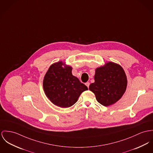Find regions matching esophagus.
<instances>
[{"label":"esophagus","instance_id":"obj_1","mask_svg":"<svg viewBox=\"0 0 153 153\" xmlns=\"http://www.w3.org/2000/svg\"><path fill=\"white\" fill-rule=\"evenodd\" d=\"M85 85H86V86H87V87H88H88H89V85H90V82H85Z\"/></svg>","mask_w":153,"mask_h":153}]
</instances>
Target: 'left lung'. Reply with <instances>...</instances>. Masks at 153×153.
Listing matches in <instances>:
<instances>
[{
	"mask_svg": "<svg viewBox=\"0 0 153 153\" xmlns=\"http://www.w3.org/2000/svg\"><path fill=\"white\" fill-rule=\"evenodd\" d=\"M93 83L89 90L102 105H112L125 93L128 80L125 72L119 64L108 62L95 69Z\"/></svg>",
	"mask_w": 153,
	"mask_h": 153,
	"instance_id": "1",
	"label": "left lung"
}]
</instances>
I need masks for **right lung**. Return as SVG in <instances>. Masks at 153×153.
<instances>
[{
  "mask_svg": "<svg viewBox=\"0 0 153 153\" xmlns=\"http://www.w3.org/2000/svg\"><path fill=\"white\" fill-rule=\"evenodd\" d=\"M72 68L62 61L51 65L44 80V91L55 105L68 108L74 105L88 88L72 74Z\"/></svg>",
  "mask_w": 153,
  "mask_h": 153,
  "instance_id": "right-lung-1",
  "label": "right lung"
}]
</instances>
